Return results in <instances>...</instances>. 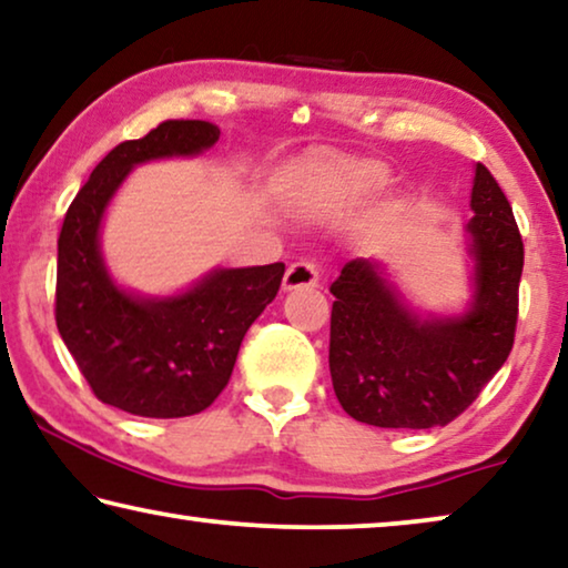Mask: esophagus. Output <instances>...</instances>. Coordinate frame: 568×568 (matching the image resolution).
Returning <instances> with one entry per match:
<instances>
[{"label":"esophagus","instance_id":"obj_1","mask_svg":"<svg viewBox=\"0 0 568 568\" xmlns=\"http://www.w3.org/2000/svg\"><path fill=\"white\" fill-rule=\"evenodd\" d=\"M318 267L313 262H293L283 277V291H298V287H316Z\"/></svg>","mask_w":568,"mask_h":568}]
</instances>
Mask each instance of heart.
<instances>
[{
  "label": "heart",
  "mask_w": 568,
  "mask_h": 568,
  "mask_svg": "<svg viewBox=\"0 0 568 568\" xmlns=\"http://www.w3.org/2000/svg\"><path fill=\"white\" fill-rule=\"evenodd\" d=\"M328 191L342 203H359L383 189L390 181V171L385 163L369 158L338 160L328 168Z\"/></svg>",
  "instance_id": "heart-1"
}]
</instances>
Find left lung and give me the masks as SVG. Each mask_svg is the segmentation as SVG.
I'll return each mask as SVG.
<instances>
[{
	"label": "left lung",
	"mask_w": 568,
	"mask_h": 568,
	"mask_svg": "<svg viewBox=\"0 0 568 568\" xmlns=\"http://www.w3.org/2000/svg\"><path fill=\"white\" fill-rule=\"evenodd\" d=\"M469 301L423 311L375 257L349 260L334 293L328 369L342 408L379 428L446 426L477 400L513 349L523 240L493 173L474 165Z\"/></svg>",
	"instance_id": "8db88e82"
}]
</instances>
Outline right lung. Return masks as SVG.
<instances>
[{"instance_id": "add662e5", "label": "right lung", "mask_w": 568, "mask_h": 568, "mask_svg": "<svg viewBox=\"0 0 568 568\" xmlns=\"http://www.w3.org/2000/svg\"><path fill=\"white\" fill-rule=\"evenodd\" d=\"M201 120L163 122L116 145L65 211L58 236L55 324L101 403L145 418L206 410L230 383L247 328L273 303L285 265L214 267L175 293L124 287L101 252L104 216L134 168L196 158L219 142Z\"/></svg>"}]
</instances>
